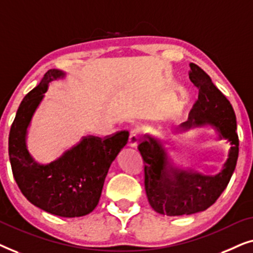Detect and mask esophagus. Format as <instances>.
Segmentation results:
<instances>
[{"mask_svg":"<svg viewBox=\"0 0 253 253\" xmlns=\"http://www.w3.org/2000/svg\"><path fill=\"white\" fill-rule=\"evenodd\" d=\"M139 141H140V131L137 129L131 131L127 145H129L130 147H137L138 144H139Z\"/></svg>","mask_w":253,"mask_h":253,"instance_id":"1","label":"esophagus"}]
</instances>
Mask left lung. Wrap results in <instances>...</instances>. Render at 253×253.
Masks as SVG:
<instances>
[{"label":"left lung","instance_id":"8db88e82","mask_svg":"<svg viewBox=\"0 0 253 253\" xmlns=\"http://www.w3.org/2000/svg\"><path fill=\"white\" fill-rule=\"evenodd\" d=\"M190 68L189 78L198 88V99L190 110L189 120L178 126V131L211 126L231 147L222 170L207 176L178 168L164 143L145 134L138 146L145 162V191L152 209L168 216L190 215L212 206L227 188L238 158L236 116L229 100L202 68L195 63Z\"/></svg>","mask_w":253,"mask_h":253}]
</instances>
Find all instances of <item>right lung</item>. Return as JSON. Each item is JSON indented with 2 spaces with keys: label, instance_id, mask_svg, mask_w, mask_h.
Returning a JSON list of instances; mask_svg holds the SVG:
<instances>
[{
  "label": "right lung",
  "instance_id": "add662e5",
  "mask_svg": "<svg viewBox=\"0 0 253 253\" xmlns=\"http://www.w3.org/2000/svg\"><path fill=\"white\" fill-rule=\"evenodd\" d=\"M64 76L56 69L48 70L23 99L10 129L9 158L17 185L31 204L54 215L77 217L91 213L98 205L110 165L126 145L129 132L83 137L50 164L34 160L27 150V127L48 84Z\"/></svg>",
  "mask_w": 253,
  "mask_h": 253
}]
</instances>
